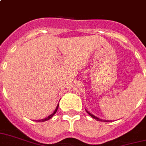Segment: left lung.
<instances>
[{
    "label": "left lung",
    "instance_id": "left-lung-1",
    "mask_svg": "<svg viewBox=\"0 0 146 146\" xmlns=\"http://www.w3.org/2000/svg\"><path fill=\"white\" fill-rule=\"evenodd\" d=\"M85 110H86V109H85ZM86 111H87V113L88 114V115H89L90 116H92V117L93 119H96V120H97V121H106V122H107V121H109V120H105V119H99V118H98V117H96V116H95V115H92V113H90L89 111H88V110H86Z\"/></svg>",
    "mask_w": 146,
    "mask_h": 146
}]
</instances>
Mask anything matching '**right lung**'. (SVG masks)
<instances>
[{
    "mask_svg": "<svg viewBox=\"0 0 146 146\" xmlns=\"http://www.w3.org/2000/svg\"><path fill=\"white\" fill-rule=\"evenodd\" d=\"M58 106H59V105H58V106H57L56 108H55V110L54 111V112L52 114H51V115H48V117H47V118H45V119H39V120H37V121H48V120H49V119H51V118H52V117H53V116H54V115L56 113V111H58Z\"/></svg>",
    "mask_w": 146,
    "mask_h": 146,
    "instance_id": "1",
    "label": "right lung"
}]
</instances>
